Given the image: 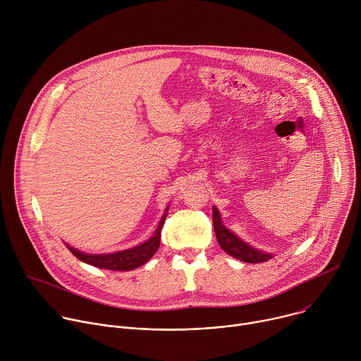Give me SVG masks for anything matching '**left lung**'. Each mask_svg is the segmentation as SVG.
<instances>
[{
	"label": "left lung",
	"instance_id": "left-lung-1",
	"mask_svg": "<svg viewBox=\"0 0 361 361\" xmlns=\"http://www.w3.org/2000/svg\"><path fill=\"white\" fill-rule=\"evenodd\" d=\"M213 226H214V233L217 237V241L220 247L230 254L231 257L237 260H241L244 263H264L270 259H273V255L270 252H264L251 247L250 244L244 243L241 238H238L233 231H230L221 221L220 213L216 207H213Z\"/></svg>",
	"mask_w": 361,
	"mask_h": 361
}]
</instances>
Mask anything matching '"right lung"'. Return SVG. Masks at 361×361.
Segmentation results:
<instances>
[{
  "label": "right lung",
  "instance_id": "1",
  "mask_svg": "<svg viewBox=\"0 0 361 361\" xmlns=\"http://www.w3.org/2000/svg\"><path fill=\"white\" fill-rule=\"evenodd\" d=\"M167 210H169V207H167ZM167 210H166L164 216L161 217L159 227H157L156 233L152 234V237L133 248L117 251V252H109V254H87V252L73 248L68 244H66V245L78 260H81L90 266H94L98 269H106V270H114V271L134 270V269L145 264L159 250L161 230H163V226H164V221L167 217Z\"/></svg>",
  "mask_w": 361,
  "mask_h": 361
}]
</instances>
